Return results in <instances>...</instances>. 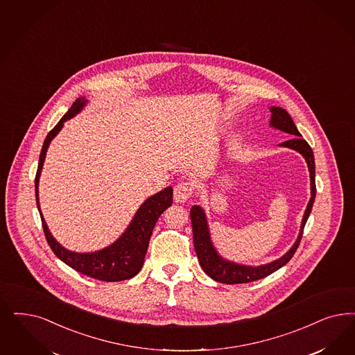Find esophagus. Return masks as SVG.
Instances as JSON below:
<instances>
[{
	"label": "esophagus",
	"mask_w": 355,
	"mask_h": 355,
	"mask_svg": "<svg viewBox=\"0 0 355 355\" xmlns=\"http://www.w3.org/2000/svg\"><path fill=\"white\" fill-rule=\"evenodd\" d=\"M194 193V186L191 182H180L174 187V200L178 203H184L187 199H190Z\"/></svg>",
	"instance_id": "34e87169"
}]
</instances>
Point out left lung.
Segmentation results:
<instances>
[{
  "instance_id": "1",
  "label": "left lung",
  "mask_w": 355,
  "mask_h": 355,
  "mask_svg": "<svg viewBox=\"0 0 355 355\" xmlns=\"http://www.w3.org/2000/svg\"><path fill=\"white\" fill-rule=\"evenodd\" d=\"M271 114H272V116H271V121H270V125H272V127L281 130L283 132L293 136V139L282 143V147L293 148L295 150H297L299 153H302L306 159L308 168H309L311 194H312V196L309 199V203H308L306 212H304V218L302 221V230H300L299 237H297V240L293 244V248L279 259H277L271 263H268V265H263V266H258V268L236 265L233 262H228V261L223 259L216 253V250L214 249V246L211 244V240H209V233H208L207 221H206L205 212L199 206H193L190 209V218H191V225H193V241H194L196 256H198L202 269L205 270V272L207 274L208 277H211L212 279H215L216 282L227 283V284L249 283V282L262 279L270 274H272L274 271L281 269L282 266H284L293 258L296 249L299 248L302 236L304 232V225H306L308 216L312 211V206H313L315 196H316L315 157H313L312 148L309 147V144L306 143L304 139H302V135L297 131L293 118L288 115L287 111L283 110L281 107H271Z\"/></svg>"
}]
</instances>
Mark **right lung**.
Here are the masks:
<instances>
[{
    "label": "right lung",
    "instance_id": "1",
    "mask_svg": "<svg viewBox=\"0 0 355 355\" xmlns=\"http://www.w3.org/2000/svg\"><path fill=\"white\" fill-rule=\"evenodd\" d=\"M86 99L84 97L77 98L74 101L72 107L62 116L59 123L49 131L39 157L37 164V175H35V196H37V205L43 232L46 236V240L49 243V248L56 254V257L60 258L64 263H67L69 268L87 275L90 278H94L98 281L119 282L125 281L135 277L140 269L143 268L144 257L147 253L149 239L153 231V227L159 218V215L171 206L173 202V189L166 187L165 190L159 191L156 196H150L144 202V205L139 208V211L135 215L134 220L131 221L127 231L123 233L122 237L110 245L106 249H102L94 253H73L67 249H64L62 245L58 244L56 240L49 233L47 224L42 216L40 207H39V198H37V184H39V175L44 162L46 152L49 148L51 140L62 130V124L65 121L71 119L78 111L81 110L85 105Z\"/></svg>",
    "mask_w": 355,
    "mask_h": 355
}]
</instances>
